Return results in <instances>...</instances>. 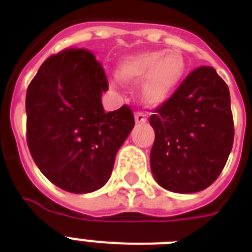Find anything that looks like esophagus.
<instances>
[{"instance_id":"esophagus-1","label":"esophagus","mask_w":252,"mask_h":252,"mask_svg":"<svg viewBox=\"0 0 252 252\" xmlns=\"http://www.w3.org/2000/svg\"><path fill=\"white\" fill-rule=\"evenodd\" d=\"M134 122H136V124H144V123H146V116L144 112H136V115H134Z\"/></svg>"}]
</instances>
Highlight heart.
<instances>
[{
	"label": "heart",
	"mask_w": 252,
	"mask_h": 252,
	"mask_svg": "<svg viewBox=\"0 0 252 252\" xmlns=\"http://www.w3.org/2000/svg\"><path fill=\"white\" fill-rule=\"evenodd\" d=\"M187 63L179 49H154L129 56L119 64L116 76L128 84L141 82V98L148 106H159L183 82Z\"/></svg>",
	"instance_id": "b5f03b06"
}]
</instances>
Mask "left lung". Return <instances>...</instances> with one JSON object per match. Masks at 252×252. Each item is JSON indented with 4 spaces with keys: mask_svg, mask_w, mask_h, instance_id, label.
<instances>
[{
    "mask_svg": "<svg viewBox=\"0 0 252 252\" xmlns=\"http://www.w3.org/2000/svg\"><path fill=\"white\" fill-rule=\"evenodd\" d=\"M156 133L150 167L162 187L193 193L209 187L234 141L230 93L212 66L192 70L150 116Z\"/></svg>",
    "mask_w": 252,
    "mask_h": 252,
    "instance_id": "8db88e82",
    "label": "left lung"
}]
</instances>
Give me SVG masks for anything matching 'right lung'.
<instances>
[{
    "label": "right lung",
    "mask_w": 252,
    "mask_h": 252,
    "mask_svg": "<svg viewBox=\"0 0 252 252\" xmlns=\"http://www.w3.org/2000/svg\"><path fill=\"white\" fill-rule=\"evenodd\" d=\"M106 72L93 52L68 48L49 56L27 87V145L47 179L87 193L110 179L115 157L134 126L130 107L104 112Z\"/></svg>",
    "instance_id": "add662e5"
}]
</instances>
